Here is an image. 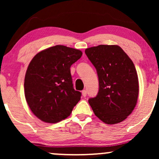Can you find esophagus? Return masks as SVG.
Segmentation results:
<instances>
[{
	"instance_id": "1",
	"label": "esophagus",
	"mask_w": 159,
	"mask_h": 159,
	"mask_svg": "<svg viewBox=\"0 0 159 159\" xmlns=\"http://www.w3.org/2000/svg\"><path fill=\"white\" fill-rule=\"evenodd\" d=\"M82 96H83V97H86L87 91L85 90H83L82 91Z\"/></svg>"
}]
</instances>
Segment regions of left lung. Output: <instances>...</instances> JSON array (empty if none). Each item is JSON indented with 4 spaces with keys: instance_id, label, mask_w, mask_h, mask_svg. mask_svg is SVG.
I'll return each instance as SVG.
<instances>
[{
    "instance_id": "left-lung-1",
    "label": "left lung",
    "mask_w": 159,
    "mask_h": 159,
    "mask_svg": "<svg viewBox=\"0 0 159 159\" xmlns=\"http://www.w3.org/2000/svg\"><path fill=\"white\" fill-rule=\"evenodd\" d=\"M85 54L98 77V93L88 101L93 112L107 125L121 122L132 112L138 101V77L133 62L116 45L89 48Z\"/></svg>"
}]
</instances>
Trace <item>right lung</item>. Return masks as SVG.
<instances>
[{"instance_id":"obj_1","label":"right lung","mask_w":159,"mask_h":159,"mask_svg":"<svg viewBox=\"0 0 159 159\" xmlns=\"http://www.w3.org/2000/svg\"><path fill=\"white\" fill-rule=\"evenodd\" d=\"M81 51L55 45L37 53L25 78V95L32 112L44 122L57 123L67 118L81 98L73 88L70 67Z\"/></svg>"}]
</instances>
